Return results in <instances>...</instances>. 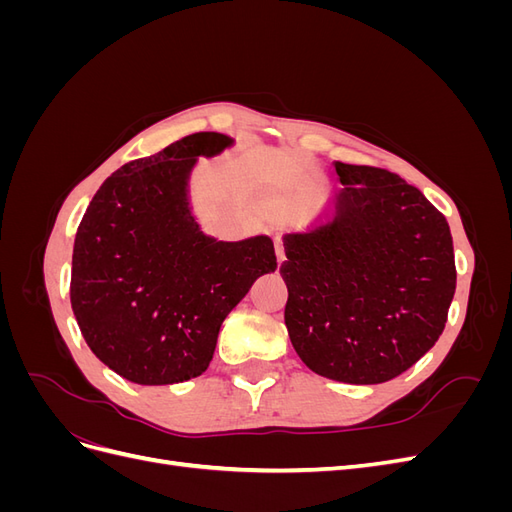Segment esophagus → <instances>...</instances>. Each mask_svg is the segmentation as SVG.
Here are the masks:
<instances>
[{
	"label": "esophagus",
	"mask_w": 512,
	"mask_h": 512,
	"mask_svg": "<svg viewBox=\"0 0 512 512\" xmlns=\"http://www.w3.org/2000/svg\"><path fill=\"white\" fill-rule=\"evenodd\" d=\"M275 254H277V262H284L286 254H284V243L280 237H275Z\"/></svg>",
	"instance_id": "obj_1"
}]
</instances>
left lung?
Here are the masks:
<instances>
[{"label": "left lung", "instance_id": "left-lung-1", "mask_svg": "<svg viewBox=\"0 0 512 512\" xmlns=\"http://www.w3.org/2000/svg\"><path fill=\"white\" fill-rule=\"evenodd\" d=\"M327 218L286 232L280 273L299 359L348 384L404 374L438 342L457 271L451 228L421 190L374 166L335 162Z\"/></svg>", "mask_w": 512, "mask_h": 512}]
</instances>
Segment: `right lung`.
<instances>
[{"label":"right lung","mask_w":512,"mask_h":512,"mask_svg":"<svg viewBox=\"0 0 512 512\" xmlns=\"http://www.w3.org/2000/svg\"><path fill=\"white\" fill-rule=\"evenodd\" d=\"M232 145L220 132L190 134L123 164L91 198L74 239L70 301L87 346L121 378L158 386L203 374L224 318L277 269L271 237L218 241L192 213L198 158Z\"/></svg>","instance_id":"1"}]
</instances>
